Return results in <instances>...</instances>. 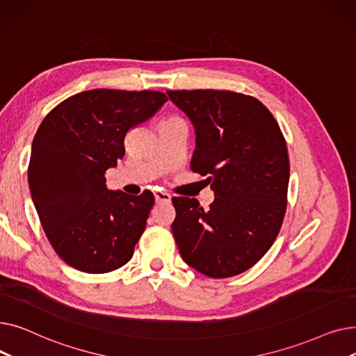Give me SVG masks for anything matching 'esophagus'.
<instances>
[{
  "instance_id": "obj_1",
  "label": "esophagus",
  "mask_w": 356,
  "mask_h": 356,
  "mask_svg": "<svg viewBox=\"0 0 356 356\" xmlns=\"http://www.w3.org/2000/svg\"><path fill=\"white\" fill-rule=\"evenodd\" d=\"M154 196H156V202H157V203H168V202L172 200L170 193L163 192V191H160V189L154 191Z\"/></svg>"
}]
</instances>
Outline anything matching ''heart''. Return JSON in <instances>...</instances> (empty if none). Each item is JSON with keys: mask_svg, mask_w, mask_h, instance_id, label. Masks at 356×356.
I'll return each instance as SVG.
<instances>
[{"mask_svg": "<svg viewBox=\"0 0 356 356\" xmlns=\"http://www.w3.org/2000/svg\"><path fill=\"white\" fill-rule=\"evenodd\" d=\"M161 122H180L176 117H168V118H164Z\"/></svg>", "mask_w": 356, "mask_h": 356, "instance_id": "heart-1", "label": "heart"}]
</instances>
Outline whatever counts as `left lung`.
I'll return each instance as SVG.
<instances>
[{"mask_svg":"<svg viewBox=\"0 0 356 356\" xmlns=\"http://www.w3.org/2000/svg\"><path fill=\"white\" fill-rule=\"evenodd\" d=\"M196 129L191 168L215 200L173 197L172 225L184 263L212 278L234 277L264 257L287 209L290 161L275 118L257 98L232 90H167Z\"/></svg>","mask_w":356,"mask_h":356,"instance_id":"1","label":"left lung"}]
</instances>
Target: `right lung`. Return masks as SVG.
I'll return each instance as SVG.
<instances>
[{"mask_svg": "<svg viewBox=\"0 0 356 356\" xmlns=\"http://www.w3.org/2000/svg\"><path fill=\"white\" fill-rule=\"evenodd\" d=\"M165 101L157 90H85L56 105L37 129L29 188L50 245L70 267L102 274L133 258L154 195L111 192L105 173L124 157L128 131Z\"/></svg>", "mask_w": 356, "mask_h": 356, "instance_id": "add662e5", "label": "right lung"}]
</instances>
